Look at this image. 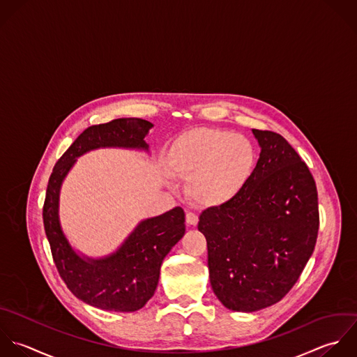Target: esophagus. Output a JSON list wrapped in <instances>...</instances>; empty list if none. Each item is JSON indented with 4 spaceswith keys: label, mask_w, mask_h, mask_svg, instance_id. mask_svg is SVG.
I'll return each mask as SVG.
<instances>
[{
    "label": "esophagus",
    "mask_w": 357,
    "mask_h": 357,
    "mask_svg": "<svg viewBox=\"0 0 357 357\" xmlns=\"http://www.w3.org/2000/svg\"><path fill=\"white\" fill-rule=\"evenodd\" d=\"M197 222H199V217H197L195 213L188 211V213H186V224H188V225H196Z\"/></svg>",
    "instance_id": "1"
}]
</instances>
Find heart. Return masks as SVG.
<instances>
[{
	"label": "heart",
	"instance_id": "b5f03b06",
	"mask_svg": "<svg viewBox=\"0 0 357 357\" xmlns=\"http://www.w3.org/2000/svg\"><path fill=\"white\" fill-rule=\"evenodd\" d=\"M255 149L241 133L199 128L172 146L171 171L188 181L189 196L200 206L220 207L245 189L255 168Z\"/></svg>",
	"mask_w": 357,
	"mask_h": 357
}]
</instances>
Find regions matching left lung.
I'll use <instances>...</instances> for the list:
<instances>
[{
	"instance_id": "left-lung-1",
	"label": "left lung",
	"mask_w": 357,
	"mask_h": 357,
	"mask_svg": "<svg viewBox=\"0 0 357 357\" xmlns=\"http://www.w3.org/2000/svg\"><path fill=\"white\" fill-rule=\"evenodd\" d=\"M261 149L245 189L202 213L211 288L229 310L252 313L280 302L313 255L317 188L307 165L278 133L252 130Z\"/></svg>"
}]
</instances>
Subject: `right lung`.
<instances>
[{
  "label": "right lung",
  "mask_w": 357,
  "mask_h": 357,
  "mask_svg": "<svg viewBox=\"0 0 357 357\" xmlns=\"http://www.w3.org/2000/svg\"><path fill=\"white\" fill-rule=\"evenodd\" d=\"M154 125L140 118H121L87 128L56 161L43 207L45 235L56 270L82 302L109 312H136L154 295L165 256L185 235V213L175 207L140 221L122 245L104 257L76 252L59 220L61 186L76 160L97 149H129L149 153L144 137Z\"/></svg>",
  "instance_id": "add662e5"
}]
</instances>
